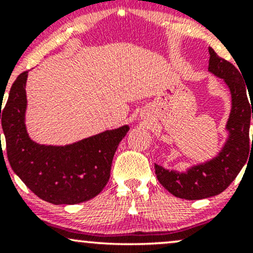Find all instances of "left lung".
<instances>
[{"instance_id":"left-lung-1","label":"left lung","mask_w":253,"mask_h":253,"mask_svg":"<svg viewBox=\"0 0 253 253\" xmlns=\"http://www.w3.org/2000/svg\"><path fill=\"white\" fill-rule=\"evenodd\" d=\"M210 54L208 70L222 78L231 91L232 109L226 125L229 135L223 149L215 158L195 165L185 172L169 171L155 164L159 183L179 199L201 200L222 193L243 169L249 158L250 147L253 145V138L251 144L249 135L251 115L253 119V101L250 97L249 102L246 94L248 85H245L242 74L233 64L217 56L211 47H210ZM249 96H252V91L249 92Z\"/></svg>"}]
</instances>
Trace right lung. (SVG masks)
Segmentation results:
<instances>
[{"label":"right lung","instance_id":"right-lung-1","mask_svg":"<svg viewBox=\"0 0 253 253\" xmlns=\"http://www.w3.org/2000/svg\"><path fill=\"white\" fill-rule=\"evenodd\" d=\"M27 75L25 71L17 76L4 108H0L11 169L43 201L53 205L88 201L106 187L113 157L129 127L106 130L66 146L34 143L25 126Z\"/></svg>","mask_w":253,"mask_h":253}]
</instances>
